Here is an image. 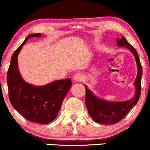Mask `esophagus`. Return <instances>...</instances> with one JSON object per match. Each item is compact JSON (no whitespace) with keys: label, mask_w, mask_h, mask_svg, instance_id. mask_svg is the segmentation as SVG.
Here are the masks:
<instances>
[{"label":"esophagus","mask_w":150,"mask_h":150,"mask_svg":"<svg viewBox=\"0 0 150 150\" xmlns=\"http://www.w3.org/2000/svg\"><path fill=\"white\" fill-rule=\"evenodd\" d=\"M73 79L76 82H80L83 79V76L82 74L81 73H76L74 76Z\"/></svg>","instance_id":"obj_1"}]
</instances>
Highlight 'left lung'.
<instances>
[{
	"label": "left lung",
	"instance_id": "left-lung-1",
	"mask_svg": "<svg viewBox=\"0 0 150 150\" xmlns=\"http://www.w3.org/2000/svg\"><path fill=\"white\" fill-rule=\"evenodd\" d=\"M117 45L120 47H126L130 49L135 56L137 66L138 74L134 81L135 86V96L128 101L124 102H109L100 99L94 96L88 87L86 88V105L88 114L94 121L100 124H114L120 121L127 115L132 107L135 106L138 102L141 93V77L142 68L140 64L138 52L126 40L124 37L117 39Z\"/></svg>",
	"mask_w": 150,
	"mask_h": 150
}]
</instances>
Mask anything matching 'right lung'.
<instances>
[{
	"label": "right lung",
	"instance_id": "add662e5",
	"mask_svg": "<svg viewBox=\"0 0 150 150\" xmlns=\"http://www.w3.org/2000/svg\"><path fill=\"white\" fill-rule=\"evenodd\" d=\"M40 36V33L29 35L14 52L7 74V82L12 106L26 120L47 124L57 117L71 86V79L54 81L43 86H34L24 81L19 71L18 54L29 38Z\"/></svg>",
	"mask_w": 150,
	"mask_h": 150
}]
</instances>
